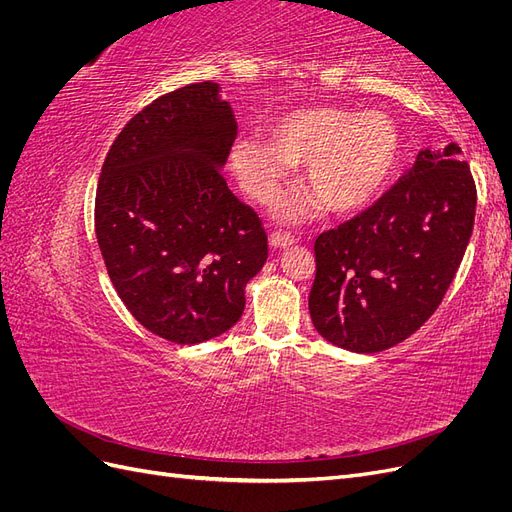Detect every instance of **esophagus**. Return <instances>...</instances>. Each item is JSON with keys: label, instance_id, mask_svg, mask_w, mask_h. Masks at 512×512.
<instances>
[{"label": "esophagus", "instance_id": "1", "mask_svg": "<svg viewBox=\"0 0 512 512\" xmlns=\"http://www.w3.org/2000/svg\"><path fill=\"white\" fill-rule=\"evenodd\" d=\"M294 239L290 232H271V237H269V243H271V247H275V250H282V247H290V245H294Z\"/></svg>", "mask_w": 512, "mask_h": 512}]
</instances>
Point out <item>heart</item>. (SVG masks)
Returning <instances> with one entry per match:
<instances>
[{
	"mask_svg": "<svg viewBox=\"0 0 512 512\" xmlns=\"http://www.w3.org/2000/svg\"><path fill=\"white\" fill-rule=\"evenodd\" d=\"M399 151V134L389 117L305 106L271 121L269 141L258 136L237 138L230 149V164L247 194L269 200L290 164L305 162V185L324 207L333 213H352L367 207L389 185ZM314 205L312 196L290 194L277 203V213L286 220H299Z\"/></svg>",
	"mask_w": 512,
	"mask_h": 512,
	"instance_id": "b5f03b06",
	"label": "heart"
}]
</instances>
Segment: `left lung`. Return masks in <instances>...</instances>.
Instances as JSON below:
<instances>
[{
  "instance_id": "1",
  "label": "left lung",
  "mask_w": 512,
  "mask_h": 512,
  "mask_svg": "<svg viewBox=\"0 0 512 512\" xmlns=\"http://www.w3.org/2000/svg\"><path fill=\"white\" fill-rule=\"evenodd\" d=\"M476 185L457 143L418 151L393 188L314 243L309 314L327 342L382 352L436 312L466 254Z\"/></svg>"
}]
</instances>
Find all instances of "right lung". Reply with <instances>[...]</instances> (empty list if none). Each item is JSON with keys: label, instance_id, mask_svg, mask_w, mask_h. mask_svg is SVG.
Listing matches in <instances>:
<instances>
[{"label": "right lung", "instance_id": "obj_1", "mask_svg": "<svg viewBox=\"0 0 512 512\" xmlns=\"http://www.w3.org/2000/svg\"><path fill=\"white\" fill-rule=\"evenodd\" d=\"M237 136L218 83L170 91L136 113L106 153L96 237L108 277L147 331L192 346L226 333L267 262V232L228 190Z\"/></svg>", "mask_w": 512, "mask_h": 512}]
</instances>
